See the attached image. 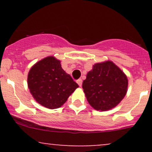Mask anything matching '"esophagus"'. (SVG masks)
Returning <instances> with one entry per match:
<instances>
[{
  "mask_svg": "<svg viewBox=\"0 0 152 152\" xmlns=\"http://www.w3.org/2000/svg\"><path fill=\"white\" fill-rule=\"evenodd\" d=\"M76 83H78V86H82V79H81V78H79V79H78L77 81H76Z\"/></svg>",
  "mask_w": 152,
  "mask_h": 152,
  "instance_id": "obj_1",
  "label": "esophagus"
}]
</instances>
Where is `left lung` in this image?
<instances>
[{
  "label": "left lung",
  "mask_w": 152,
  "mask_h": 152,
  "mask_svg": "<svg viewBox=\"0 0 152 152\" xmlns=\"http://www.w3.org/2000/svg\"><path fill=\"white\" fill-rule=\"evenodd\" d=\"M82 88L91 106L97 111H108L116 107L126 96L128 78L114 62L106 61L93 65Z\"/></svg>",
  "instance_id": "1"
}]
</instances>
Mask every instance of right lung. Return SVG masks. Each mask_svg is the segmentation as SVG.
<instances>
[{
    "mask_svg": "<svg viewBox=\"0 0 152 152\" xmlns=\"http://www.w3.org/2000/svg\"><path fill=\"white\" fill-rule=\"evenodd\" d=\"M28 87L36 102L47 109H55L65 104L78 85L62 69L61 61L50 56L31 68Z\"/></svg>",
    "mask_w": 152,
    "mask_h": 152,
    "instance_id": "add662e5",
    "label": "right lung"
}]
</instances>
